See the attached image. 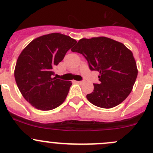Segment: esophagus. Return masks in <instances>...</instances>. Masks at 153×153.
I'll return each instance as SVG.
<instances>
[{
  "label": "esophagus",
  "instance_id": "34e87169",
  "mask_svg": "<svg viewBox=\"0 0 153 153\" xmlns=\"http://www.w3.org/2000/svg\"><path fill=\"white\" fill-rule=\"evenodd\" d=\"M75 82H76L77 84H82L83 81H75Z\"/></svg>",
  "mask_w": 153,
  "mask_h": 153
}]
</instances>
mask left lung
Here are the masks:
<instances>
[{"mask_svg":"<svg viewBox=\"0 0 153 153\" xmlns=\"http://www.w3.org/2000/svg\"><path fill=\"white\" fill-rule=\"evenodd\" d=\"M72 52L82 54L91 70L98 71L99 84L86 98L104 109L115 107L130 94L138 75L132 52L124 44L106 37L79 40Z\"/></svg>","mask_w":153,"mask_h":153,"instance_id":"8db88e82","label":"left lung"}]
</instances>
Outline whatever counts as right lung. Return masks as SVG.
Masks as SVG:
<instances>
[{
  "mask_svg": "<svg viewBox=\"0 0 153 153\" xmlns=\"http://www.w3.org/2000/svg\"><path fill=\"white\" fill-rule=\"evenodd\" d=\"M77 41L61 33H51L35 38L17 60L15 78L24 98L40 110H51L63 104L72 82L53 77L58 65Z\"/></svg>",
  "mask_w": 153,
  "mask_h": 153,
  "instance_id": "obj_1",
  "label": "right lung"
}]
</instances>
